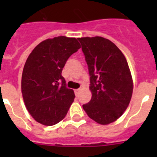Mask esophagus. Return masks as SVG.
<instances>
[{
	"mask_svg": "<svg viewBox=\"0 0 157 157\" xmlns=\"http://www.w3.org/2000/svg\"><path fill=\"white\" fill-rule=\"evenodd\" d=\"M79 92H80V89H76V90H74V93L76 94V96H78Z\"/></svg>",
	"mask_w": 157,
	"mask_h": 157,
	"instance_id": "obj_1",
	"label": "esophagus"
}]
</instances>
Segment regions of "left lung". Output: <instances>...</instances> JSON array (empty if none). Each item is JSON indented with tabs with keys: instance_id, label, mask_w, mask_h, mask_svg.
<instances>
[{
	"instance_id": "obj_1",
	"label": "left lung",
	"mask_w": 157,
	"mask_h": 157,
	"mask_svg": "<svg viewBox=\"0 0 157 157\" xmlns=\"http://www.w3.org/2000/svg\"><path fill=\"white\" fill-rule=\"evenodd\" d=\"M90 74L92 98L83 105L98 124L117 121L129 106L133 81L125 57L111 40L101 36L78 38Z\"/></svg>"
}]
</instances>
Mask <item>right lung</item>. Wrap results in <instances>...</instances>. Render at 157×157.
<instances>
[{
    "label": "right lung",
    "mask_w": 157,
    "mask_h": 157,
    "mask_svg": "<svg viewBox=\"0 0 157 157\" xmlns=\"http://www.w3.org/2000/svg\"><path fill=\"white\" fill-rule=\"evenodd\" d=\"M80 48L76 38L58 36L40 42L29 54L21 88L28 112L40 124L54 125L67 113L75 94L67 88L62 71L69 57Z\"/></svg>",
    "instance_id": "1"
}]
</instances>
